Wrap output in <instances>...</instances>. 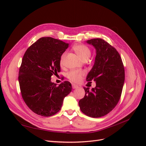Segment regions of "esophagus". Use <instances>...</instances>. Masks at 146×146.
I'll return each mask as SVG.
<instances>
[{"label": "esophagus", "instance_id": "obj_1", "mask_svg": "<svg viewBox=\"0 0 146 146\" xmlns=\"http://www.w3.org/2000/svg\"><path fill=\"white\" fill-rule=\"evenodd\" d=\"M72 87H73V89H74V88H78V86L76 85V84H72Z\"/></svg>", "mask_w": 146, "mask_h": 146}]
</instances>
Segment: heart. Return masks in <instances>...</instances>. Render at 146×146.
I'll use <instances>...</instances> for the list:
<instances>
[{
	"mask_svg": "<svg viewBox=\"0 0 146 146\" xmlns=\"http://www.w3.org/2000/svg\"><path fill=\"white\" fill-rule=\"evenodd\" d=\"M73 50L83 61L87 60L91 56V50L87 46L84 44H78L73 46ZM65 53L61 56L60 59V65L62 66L64 64V60ZM84 73L79 70H72L68 74L67 77L70 81L74 82H79L84 76Z\"/></svg>",
	"mask_w": 146,
	"mask_h": 146,
	"instance_id": "1",
	"label": "heart"
}]
</instances>
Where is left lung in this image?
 Listing matches in <instances>:
<instances>
[{"label":"left lung","instance_id":"left-lung-1","mask_svg":"<svg viewBox=\"0 0 146 146\" xmlns=\"http://www.w3.org/2000/svg\"><path fill=\"white\" fill-rule=\"evenodd\" d=\"M96 49L95 64L87 76V81L96 82V87L89 90L79 101L81 111L88 116L100 117L109 113L118 103L124 83L125 71L117 50L102 39L88 40Z\"/></svg>","mask_w":146,"mask_h":146}]
</instances>
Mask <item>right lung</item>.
Instances as JSON below:
<instances>
[{"label":"right lung","mask_w":146,"mask_h":146,"mask_svg":"<svg viewBox=\"0 0 146 146\" xmlns=\"http://www.w3.org/2000/svg\"><path fill=\"white\" fill-rule=\"evenodd\" d=\"M68 45L50 37H41L23 56L18 78L21 95L37 115L48 117L57 113L72 90L68 81L59 86L51 81V76L60 72V59Z\"/></svg>","instance_id":"1"}]
</instances>
